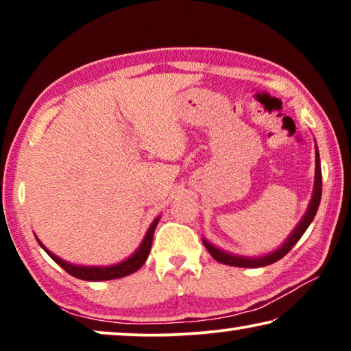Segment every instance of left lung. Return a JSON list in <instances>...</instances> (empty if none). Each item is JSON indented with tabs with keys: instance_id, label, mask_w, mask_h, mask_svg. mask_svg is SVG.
<instances>
[{
	"instance_id": "left-lung-1",
	"label": "left lung",
	"mask_w": 351,
	"mask_h": 351,
	"mask_svg": "<svg viewBox=\"0 0 351 351\" xmlns=\"http://www.w3.org/2000/svg\"><path fill=\"white\" fill-rule=\"evenodd\" d=\"M321 191H323V176H321V165H319V152L318 147H316V174H315V191H313V198L310 201L308 210H306L305 217L302 219V222L299 223V227L294 230V233L291 234L289 239L282 244V246L275 251L273 254H268L265 257H256V258H249V257H239V256H232V254H227L223 251H220L213 244L208 243L204 239V246L208 249L210 256H213L215 261L220 263H225V265H232V267H243V268H257V267H267L271 265L286 256L287 252L291 251L292 247L295 246V243L302 238V234L305 233V230L310 227V223L313 222L316 213H318L319 208V201H321Z\"/></svg>"
}]
</instances>
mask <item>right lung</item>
Returning <instances> with one entry per match:
<instances>
[{
    "instance_id": "add662e5",
    "label": "right lung",
    "mask_w": 351,
    "mask_h": 351,
    "mask_svg": "<svg viewBox=\"0 0 351 351\" xmlns=\"http://www.w3.org/2000/svg\"><path fill=\"white\" fill-rule=\"evenodd\" d=\"M158 220L156 219L155 222L150 225V228H148L147 232V237L143 238V241L141 244V247L137 249L136 254H132L131 257L128 258V261H124L121 263H117V265H112V267H78V265H71V263L62 261L54 254L47 251V249L43 246V249L47 252V256H49L52 261L56 263H59V265L64 268V270L69 273V275L78 278V280H84V281H107V280H117V278H123V276H128L131 275V273L137 271L138 268H141L143 263H145L148 254H150V249H152V241H153V234H155V228L158 225Z\"/></svg>"
}]
</instances>
